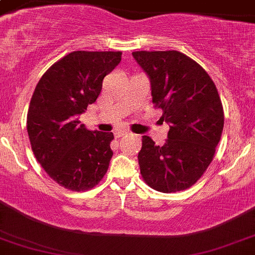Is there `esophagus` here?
<instances>
[{"label":"esophagus","instance_id":"34e87169","mask_svg":"<svg viewBox=\"0 0 255 255\" xmlns=\"http://www.w3.org/2000/svg\"><path fill=\"white\" fill-rule=\"evenodd\" d=\"M126 134H128V132H127V130H125V129L116 130V132H115V138H121V136L126 135Z\"/></svg>","mask_w":255,"mask_h":255}]
</instances>
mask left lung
I'll list each match as a JSON object with an SVG mask.
<instances>
[{
    "label": "left lung",
    "instance_id": "obj_1",
    "mask_svg": "<svg viewBox=\"0 0 255 255\" xmlns=\"http://www.w3.org/2000/svg\"><path fill=\"white\" fill-rule=\"evenodd\" d=\"M132 55L149 77L161 120L169 125L161 146L142 136L138 153L142 179L159 192L185 190L202 177L220 141L224 111L217 87L200 64L178 50Z\"/></svg>",
    "mask_w": 255,
    "mask_h": 255
}]
</instances>
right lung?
Instances as JSON below:
<instances>
[{"instance_id":"add662e5","label":"right lung","mask_w":255,"mask_h":255,"mask_svg":"<svg viewBox=\"0 0 255 255\" xmlns=\"http://www.w3.org/2000/svg\"><path fill=\"white\" fill-rule=\"evenodd\" d=\"M121 55L69 53L44 72L32 94L26 128L33 155L53 180L72 191L92 189L108 172L114 134L87 129L78 116L96 102Z\"/></svg>"}]
</instances>
